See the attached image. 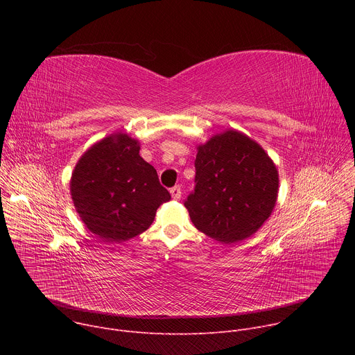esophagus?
I'll use <instances>...</instances> for the list:
<instances>
[{
  "mask_svg": "<svg viewBox=\"0 0 355 355\" xmlns=\"http://www.w3.org/2000/svg\"><path fill=\"white\" fill-rule=\"evenodd\" d=\"M170 193H171L173 199L178 200V199L181 198V187H180V185H175L174 188H171V189H170Z\"/></svg>",
  "mask_w": 355,
  "mask_h": 355,
  "instance_id": "obj_1",
  "label": "esophagus"
}]
</instances>
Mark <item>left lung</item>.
Instances as JSON below:
<instances>
[{
    "label": "left lung",
    "instance_id": "1",
    "mask_svg": "<svg viewBox=\"0 0 355 355\" xmlns=\"http://www.w3.org/2000/svg\"><path fill=\"white\" fill-rule=\"evenodd\" d=\"M196 150V185L184 204L193 226L223 244L248 239L275 208L277 166L256 140L234 129Z\"/></svg>",
    "mask_w": 355,
    "mask_h": 355
}]
</instances>
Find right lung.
<instances>
[{
    "label": "right lung",
    "mask_w": 355,
    "mask_h": 355,
    "mask_svg": "<svg viewBox=\"0 0 355 355\" xmlns=\"http://www.w3.org/2000/svg\"><path fill=\"white\" fill-rule=\"evenodd\" d=\"M139 150V140L116 132L92 144L73 170L70 192L76 211L104 241L122 243L143 233L159 207L171 199Z\"/></svg>",
    "instance_id": "obj_1"
}]
</instances>
